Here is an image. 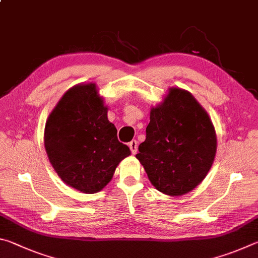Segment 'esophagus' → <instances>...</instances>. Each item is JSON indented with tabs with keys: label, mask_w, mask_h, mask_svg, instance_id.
I'll list each match as a JSON object with an SVG mask.
<instances>
[{
	"label": "esophagus",
	"mask_w": 258,
	"mask_h": 258,
	"mask_svg": "<svg viewBox=\"0 0 258 258\" xmlns=\"http://www.w3.org/2000/svg\"><path fill=\"white\" fill-rule=\"evenodd\" d=\"M128 147H130V149H131V151H132L133 155L137 154V151H138V142H137V140H132V141L128 143Z\"/></svg>",
	"instance_id": "obj_1"
}]
</instances>
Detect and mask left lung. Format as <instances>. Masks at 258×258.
<instances>
[{
  "label": "left lung",
  "instance_id": "8db88e82",
  "mask_svg": "<svg viewBox=\"0 0 258 258\" xmlns=\"http://www.w3.org/2000/svg\"><path fill=\"white\" fill-rule=\"evenodd\" d=\"M146 132L135 157L157 190L175 197L202 183L215 158L216 133L190 92L169 89L164 101L151 109Z\"/></svg>",
  "mask_w": 258,
  "mask_h": 258
}]
</instances>
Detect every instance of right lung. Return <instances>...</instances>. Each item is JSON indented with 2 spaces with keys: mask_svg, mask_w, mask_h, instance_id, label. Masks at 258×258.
<instances>
[{
  "mask_svg": "<svg viewBox=\"0 0 258 258\" xmlns=\"http://www.w3.org/2000/svg\"><path fill=\"white\" fill-rule=\"evenodd\" d=\"M94 83L69 89L46 120L44 146L59 177L84 194L101 191L130 148L117 139L115 125Z\"/></svg>",
  "mask_w": 258,
  "mask_h": 258,
  "instance_id": "right-lung-1",
  "label": "right lung"
}]
</instances>
